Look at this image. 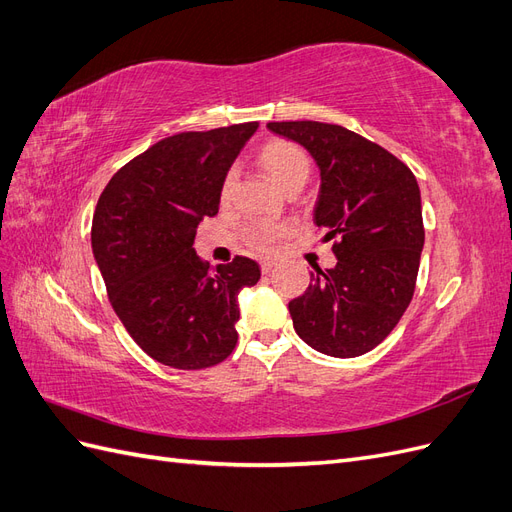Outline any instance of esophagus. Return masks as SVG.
Here are the masks:
<instances>
[{
    "label": "esophagus",
    "mask_w": 512,
    "mask_h": 512,
    "mask_svg": "<svg viewBox=\"0 0 512 512\" xmlns=\"http://www.w3.org/2000/svg\"><path fill=\"white\" fill-rule=\"evenodd\" d=\"M273 267H275V260H262V262H260V271L265 273V275H267V273H271V271H273Z\"/></svg>",
    "instance_id": "esophagus-1"
}]
</instances>
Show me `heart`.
Wrapping results in <instances>:
<instances>
[{
    "label": "heart",
    "mask_w": 512,
    "mask_h": 512,
    "mask_svg": "<svg viewBox=\"0 0 512 512\" xmlns=\"http://www.w3.org/2000/svg\"><path fill=\"white\" fill-rule=\"evenodd\" d=\"M260 166L269 179L280 188L282 192H288L292 188H303L307 177H309V158L307 153L290 141H269L265 147L260 149ZM232 188H235V173H228L222 181L220 198L222 203L230 198ZM284 235L282 226L273 224H252L245 230V239L254 250L267 252L277 237Z\"/></svg>",
    "instance_id": "1"
}]
</instances>
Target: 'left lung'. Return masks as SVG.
Here are the masks:
<instances>
[{
    "label": "left lung",
    "mask_w": 512,
    "mask_h": 512,
    "mask_svg": "<svg viewBox=\"0 0 512 512\" xmlns=\"http://www.w3.org/2000/svg\"><path fill=\"white\" fill-rule=\"evenodd\" d=\"M267 128L299 143L320 170L314 222L335 241L337 265L309 273L288 303L307 346L352 359L374 350L412 301L425 243L421 190L393 153L342 126L275 121Z\"/></svg>",
    "instance_id": "left-lung-1"
}]
</instances>
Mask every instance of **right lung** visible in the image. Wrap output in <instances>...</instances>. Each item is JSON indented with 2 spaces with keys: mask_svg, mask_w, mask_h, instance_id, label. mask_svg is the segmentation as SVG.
<instances>
[{
  "mask_svg": "<svg viewBox=\"0 0 512 512\" xmlns=\"http://www.w3.org/2000/svg\"><path fill=\"white\" fill-rule=\"evenodd\" d=\"M258 121L181 132L119 168L98 198L91 250L123 327L151 359L175 369L222 363L237 346L239 292L260 280L237 256L209 269L196 226L220 209L222 181Z\"/></svg>",
  "mask_w": 512,
  "mask_h": 512,
  "instance_id": "obj_1",
  "label": "right lung"
}]
</instances>
